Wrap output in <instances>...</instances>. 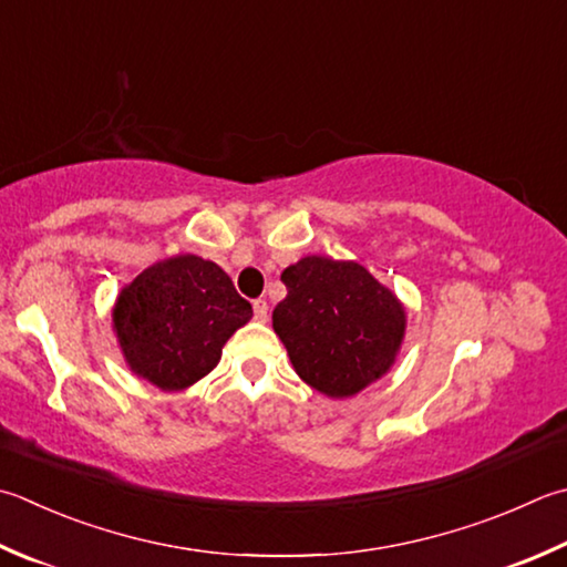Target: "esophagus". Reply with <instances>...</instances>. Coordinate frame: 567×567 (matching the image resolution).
Segmentation results:
<instances>
[{
    "label": "esophagus",
    "mask_w": 567,
    "mask_h": 567,
    "mask_svg": "<svg viewBox=\"0 0 567 567\" xmlns=\"http://www.w3.org/2000/svg\"><path fill=\"white\" fill-rule=\"evenodd\" d=\"M254 318L261 320V323L266 318H269V303H266L264 298H256V301H254Z\"/></svg>",
    "instance_id": "34e87169"
}]
</instances>
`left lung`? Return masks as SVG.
I'll return each instance as SVG.
<instances>
[{"mask_svg":"<svg viewBox=\"0 0 567 567\" xmlns=\"http://www.w3.org/2000/svg\"><path fill=\"white\" fill-rule=\"evenodd\" d=\"M281 281L288 293L274 308V330L306 384L352 398L394 365L408 316L365 266L303 256Z\"/></svg>","mask_w":567,"mask_h":567,"instance_id":"8db88e82","label":"left lung"}]
</instances>
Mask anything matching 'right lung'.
Wrapping results in <instances>:
<instances>
[{
	"mask_svg": "<svg viewBox=\"0 0 567 567\" xmlns=\"http://www.w3.org/2000/svg\"><path fill=\"white\" fill-rule=\"evenodd\" d=\"M251 316L215 261L179 254L147 266L117 293L113 330L137 378L177 392L217 368L224 343Z\"/></svg>",
	"mask_w": 567,
	"mask_h": 567,
	"instance_id": "right-lung-1",
	"label": "right lung"
}]
</instances>
